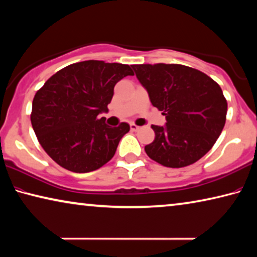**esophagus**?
<instances>
[{
  "label": "esophagus",
  "mask_w": 257,
  "mask_h": 257,
  "mask_svg": "<svg viewBox=\"0 0 257 257\" xmlns=\"http://www.w3.org/2000/svg\"><path fill=\"white\" fill-rule=\"evenodd\" d=\"M130 129H132L133 132H136V130L140 129V127H138V125L135 123H130Z\"/></svg>",
  "instance_id": "esophagus-1"
}]
</instances>
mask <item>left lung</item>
I'll use <instances>...</instances> for the list:
<instances>
[{"label":"left lung","mask_w":257,"mask_h":257,"mask_svg":"<svg viewBox=\"0 0 257 257\" xmlns=\"http://www.w3.org/2000/svg\"><path fill=\"white\" fill-rule=\"evenodd\" d=\"M154 107L166 115V125L152 124L156 133L145 152L169 168L197 162L213 148L226 120L223 91L205 73L180 64L133 65Z\"/></svg>","instance_id":"left-lung-1"}]
</instances>
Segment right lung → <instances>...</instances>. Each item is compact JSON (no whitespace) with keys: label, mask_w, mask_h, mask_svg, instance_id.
Here are the masks:
<instances>
[{"label":"right lung","mask_w":257,"mask_h":257,"mask_svg":"<svg viewBox=\"0 0 257 257\" xmlns=\"http://www.w3.org/2000/svg\"><path fill=\"white\" fill-rule=\"evenodd\" d=\"M127 75H134L129 65L85 60L62 68L36 91L32 127L60 167L89 173L113 158L130 127L125 122L109 127L98 115L108 111L114 85Z\"/></svg>","instance_id":"obj_1"}]
</instances>
